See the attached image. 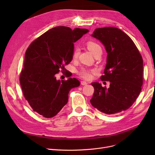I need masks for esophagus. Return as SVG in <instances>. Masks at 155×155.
<instances>
[{"instance_id": "34e87169", "label": "esophagus", "mask_w": 155, "mask_h": 155, "mask_svg": "<svg viewBox=\"0 0 155 155\" xmlns=\"http://www.w3.org/2000/svg\"><path fill=\"white\" fill-rule=\"evenodd\" d=\"M81 85H87V83L85 81H81Z\"/></svg>"}]
</instances>
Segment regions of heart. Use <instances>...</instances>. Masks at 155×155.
Masks as SVG:
<instances>
[{
    "label": "heart",
    "mask_w": 155,
    "mask_h": 155,
    "mask_svg": "<svg viewBox=\"0 0 155 155\" xmlns=\"http://www.w3.org/2000/svg\"><path fill=\"white\" fill-rule=\"evenodd\" d=\"M88 49L90 50L91 52L94 54V55H96V54L99 53H102V48L101 46L97 44L95 42L93 41H89L87 44ZM79 50L78 48H76L74 51L73 53V57L74 58H77L79 55ZM80 76L85 79L88 80L92 78V71L91 70H87V69H83L81 70L80 72H79Z\"/></svg>",
    "instance_id": "heart-1"
}]
</instances>
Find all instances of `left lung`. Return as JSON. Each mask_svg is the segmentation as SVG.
Here are the masks:
<instances>
[{
  "mask_svg": "<svg viewBox=\"0 0 155 155\" xmlns=\"http://www.w3.org/2000/svg\"><path fill=\"white\" fill-rule=\"evenodd\" d=\"M92 37L100 40L107 52L101 81H110L109 88L94 82L92 105L107 114L128 109L137 100L143 85V59L133 40L115 27L96 28Z\"/></svg>",
  "mask_w": 155,
  "mask_h": 155,
  "instance_id": "1",
  "label": "left lung"
}]
</instances>
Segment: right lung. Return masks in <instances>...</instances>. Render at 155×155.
Wrapping results in <instances>:
<instances>
[{
    "mask_svg": "<svg viewBox=\"0 0 155 155\" xmlns=\"http://www.w3.org/2000/svg\"><path fill=\"white\" fill-rule=\"evenodd\" d=\"M87 29L67 26L53 28L35 39L27 48L20 83L25 99L34 111L52 118L67 104L68 93L80 85L76 78L58 80L56 75L73 58L74 43L86 34ZM68 72H66L67 77Z\"/></svg>",
    "mask_w": 155,
    "mask_h": 155,
    "instance_id": "right-lung-1",
    "label": "right lung"
}]
</instances>
